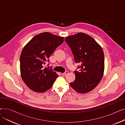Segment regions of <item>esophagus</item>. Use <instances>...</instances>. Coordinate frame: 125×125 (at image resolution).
<instances>
[{
	"label": "esophagus",
	"mask_w": 125,
	"mask_h": 125,
	"mask_svg": "<svg viewBox=\"0 0 125 125\" xmlns=\"http://www.w3.org/2000/svg\"><path fill=\"white\" fill-rule=\"evenodd\" d=\"M67 74H68V71H66V72H65V73H62V75H63V76H65V75H66Z\"/></svg>",
	"instance_id": "34e87169"
}]
</instances>
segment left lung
<instances>
[{
  "label": "left lung",
  "mask_w": 125,
  "mask_h": 125,
  "mask_svg": "<svg viewBox=\"0 0 125 125\" xmlns=\"http://www.w3.org/2000/svg\"><path fill=\"white\" fill-rule=\"evenodd\" d=\"M70 48L75 63L81 65L75 71V79L70 83L78 93L84 94L95 89L103 76L104 56L101 46L90 35L79 32L65 38Z\"/></svg>",
  "instance_id": "1"
}]
</instances>
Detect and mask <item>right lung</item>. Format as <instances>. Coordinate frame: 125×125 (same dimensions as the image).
Listing matches in <instances>:
<instances>
[{"label": "right lung", "instance_id": "right-lung-1", "mask_svg": "<svg viewBox=\"0 0 125 125\" xmlns=\"http://www.w3.org/2000/svg\"><path fill=\"white\" fill-rule=\"evenodd\" d=\"M63 42V37L43 32L25 45L20 55V72L23 82L30 89L43 93L52 87L58 75L43 65Z\"/></svg>", "mask_w": 125, "mask_h": 125}]
</instances>
